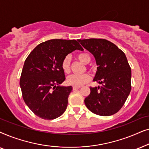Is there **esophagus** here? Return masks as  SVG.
Returning <instances> with one entry per match:
<instances>
[{
    "label": "esophagus",
    "instance_id": "1",
    "mask_svg": "<svg viewBox=\"0 0 149 149\" xmlns=\"http://www.w3.org/2000/svg\"><path fill=\"white\" fill-rule=\"evenodd\" d=\"M79 88H80V87H75V86H74L72 87V89L73 90H77V89H79Z\"/></svg>",
    "mask_w": 149,
    "mask_h": 149
}]
</instances>
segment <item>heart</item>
<instances>
[{"label":"heart","mask_w":149,"mask_h":149,"mask_svg":"<svg viewBox=\"0 0 149 149\" xmlns=\"http://www.w3.org/2000/svg\"><path fill=\"white\" fill-rule=\"evenodd\" d=\"M77 58L83 64H89L91 61V56L87 52H83L77 55ZM62 68L64 72L68 73L70 70V58L67 56L63 59L62 62ZM91 77L88 74H71L67 78V83L68 85L75 87H80L88 83Z\"/></svg>","instance_id":"b5f03b06"}]
</instances>
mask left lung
<instances>
[{"mask_svg":"<svg viewBox=\"0 0 149 149\" xmlns=\"http://www.w3.org/2000/svg\"><path fill=\"white\" fill-rule=\"evenodd\" d=\"M95 59L93 81L100 86L90 87L85 98L87 109L100 116H110L121 109L131 91V68L125 55L113 42L102 38L79 39Z\"/></svg>","mask_w":149,"mask_h":149,"instance_id":"8db88e82","label":"left lung"}]
</instances>
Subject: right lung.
I'll use <instances>...</instances> for the list:
<instances>
[{"label": "right lung", "mask_w": 149, "mask_h": 149, "mask_svg": "<svg viewBox=\"0 0 149 149\" xmlns=\"http://www.w3.org/2000/svg\"><path fill=\"white\" fill-rule=\"evenodd\" d=\"M83 49L76 40L52 39L38 45L26 59L19 85L28 108L38 117L52 120L66 111L72 86L65 80L62 62L73 51Z\"/></svg>", "instance_id": "1"}]
</instances>
